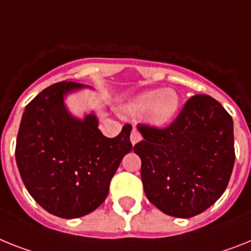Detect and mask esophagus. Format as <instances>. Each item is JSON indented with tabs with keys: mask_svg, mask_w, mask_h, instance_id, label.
I'll use <instances>...</instances> for the list:
<instances>
[{
	"mask_svg": "<svg viewBox=\"0 0 251 251\" xmlns=\"http://www.w3.org/2000/svg\"><path fill=\"white\" fill-rule=\"evenodd\" d=\"M142 139H143L142 134H140V132H139L138 130H136V129H132L131 130V134H130V140H131V144L132 145H135L136 143L140 142Z\"/></svg>",
	"mask_w": 251,
	"mask_h": 251,
	"instance_id": "34e87169",
	"label": "esophagus"
}]
</instances>
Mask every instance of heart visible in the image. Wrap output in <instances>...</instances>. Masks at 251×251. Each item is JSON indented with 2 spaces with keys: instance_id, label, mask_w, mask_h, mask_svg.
<instances>
[{
  "instance_id": "obj_1",
  "label": "heart",
  "mask_w": 251,
  "mask_h": 251,
  "mask_svg": "<svg viewBox=\"0 0 251 251\" xmlns=\"http://www.w3.org/2000/svg\"><path fill=\"white\" fill-rule=\"evenodd\" d=\"M178 108V97L171 89L151 90L136 97L129 104L131 115L148 113L155 125H165L172 120Z\"/></svg>"
}]
</instances>
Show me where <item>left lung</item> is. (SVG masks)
Masks as SVG:
<instances>
[{"instance_id": "left-lung-1", "label": "left lung", "mask_w": 251, "mask_h": 251, "mask_svg": "<svg viewBox=\"0 0 251 251\" xmlns=\"http://www.w3.org/2000/svg\"><path fill=\"white\" fill-rule=\"evenodd\" d=\"M138 129L144 139L134 151L153 205L190 218L220 199L232 174L235 147L232 117L218 100L197 94L166 127L139 124Z\"/></svg>"}]
</instances>
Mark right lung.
Listing matches in <instances>:
<instances>
[{"label": "right lung", "mask_w": 251, "mask_h": 251, "mask_svg": "<svg viewBox=\"0 0 251 251\" xmlns=\"http://www.w3.org/2000/svg\"><path fill=\"white\" fill-rule=\"evenodd\" d=\"M75 81L48 86L26 104L15 157L25 187L42 208L61 218H79L106 201L109 182L132 149L131 125L116 138L98 130L96 116L77 120L64 94L83 88Z\"/></svg>", "instance_id": "obj_1"}]
</instances>
